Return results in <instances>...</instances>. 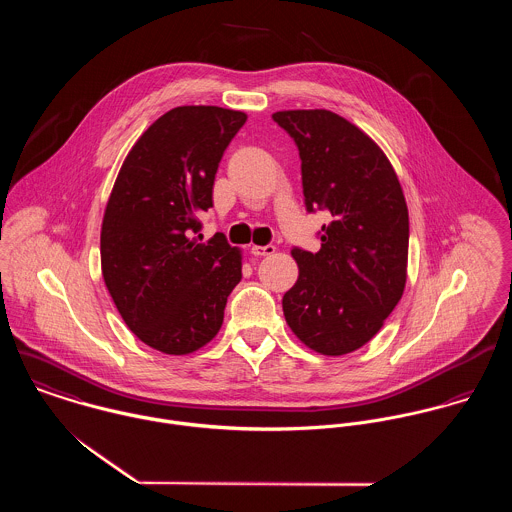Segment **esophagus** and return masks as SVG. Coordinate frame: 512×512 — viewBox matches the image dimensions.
<instances>
[{
  "mask_svg": "<svg viewBox=\"0 0 512 512\" xmlns=\"http://www.w3.org/2000/svg\"><path fill=\"white\" fill-rule=\"evenodd\" d=\"M250 252L254 254V256H272L274 252H276V246H272V244H268V246H252L250 248Z\"/></svg>",
  "mask_w": 512,
  "mask_h": 512,
  "instance_id": "esophagus-1",
  "label": "esophagus"
}]
</instances>
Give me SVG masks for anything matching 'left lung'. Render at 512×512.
<instances>
[{
    "label": "left lung",
    "mask_w": 512,
    "mask_h": 512,
    "mask_svg": "<svg viewBox=\"0 0 512 512\" xmlns=\"http://www.w3.org/2000/svg\"><path fill=\"white\" fill-rule=\"evenodd\" d=\"M295 142L305 207L327 209L319 252L293 248L299 276L282 305L311 351L341 357L366 345L408 278L410 222L398 175L376 142L331 110L272 114Z\"/></svg>",
    "instance_id": "8db88e82"
}]
</instances>
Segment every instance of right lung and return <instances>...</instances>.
Returning <instances> with one entry per match:
<instances>
[{"instance_id":"right-lung-1","label":"right lung","mask_w":512,"mask_h":512,"mask_svg":"<svg viewBox=\"0 0 512 512\" xmlns=\"http://www.w3.org/2000/svg\"><path fill=\"white\" fill-rule=\"evenodd\" d=\"M246 114L177 106L126 155L100 230L102 278L130 331L165 355H189L220 331L242 252L199 215L213 207L220 157Z\"/></svg>"}]
</instances>
